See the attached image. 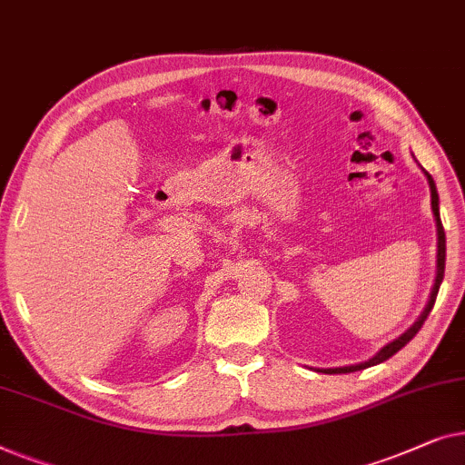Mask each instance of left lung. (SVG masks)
Here are the masks:
<instances>
[{
  "instance_id": "left-lung-1",
  "label": "left lung",
  "mask_w": 465,
  "mask_h": 465,
  "mask_svg": "<svg viewBox=\"0 0 465 465\" xmlns=\"http://www.w3.org/2000/svg\"><path fill=\"white\" fill-rule=\"evenodd\" d=\"M423 170V168H421ZM423 174H426L428 179V185H430V195H431V213H434V221H436V278H434V286H431L430 291V299L426 307H423V312L420 313V318L415 320L413 324L409 326L407 331L402 332L401 337H396L394 341L385 343L381 350L377 351L375 356L369 358V361L364 362H358V364H350V366H335V369H316L318 372H326V375H337V372H354V371H362V369H369V366H375L379 362L388 361V358H391L396 354L398 350H402L404 345H407L411 339H413L417 332H420V329L423 326V322H426V318L430 316L431 307H434V301H436V295H438V289H440L442 284V278H444V259H447V238H444V230H442V221H440V211H438V204H440V200H438V192H436V183L434 179H431L430 173H426L423 170Z\"/></svg>"
}]
</instances>
